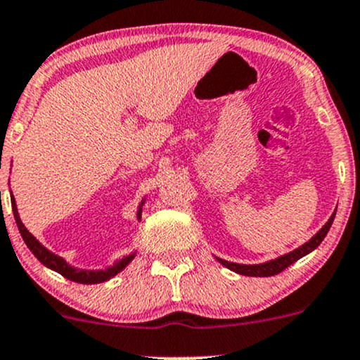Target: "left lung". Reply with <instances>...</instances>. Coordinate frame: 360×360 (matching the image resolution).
<instances>
[{"label":"left lung","instance_id":"1","mask_svg":"<svg viewBox=\"0 0 360 360\" xmlns=\"http://www.w3.org/2000/svg\"><path fill=\"white\" fill-rule=\"evenodd\" d=\"M333 218H335V213L330 216V219H328V221L323 224L322 229H320L317 235L311 238V240L307 241L305 245H302L300 248L290 251V253L283 255V257H280V258L271 259V262L259 263V265H240V263H231V262H226V259H221V258H218V262L223 263V265L229 268V270L235 271V274L246 275V276H274V275H278L280 271H283L285 268H288L290 265H292V263H295L297 259H300L302 257H305V255H309L310 251H314L320 243H322V240L327 236L328 229H330V226H332Z\"/></svg>","mask_w":360,"mask_h":360}]
</instances>
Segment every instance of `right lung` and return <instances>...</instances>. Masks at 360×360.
Returning <instances> with one entry per match:
<instances>
[{
  "label": "right lung",
  "mask_w": 360,
  "mask_h": 360,
  "mask_svg": "<svg viewBox=\"0 0 360 360\" xmlns=\"http://www.w3.org/2000/svg\"><path fill=\"white\" fill-rule=\"evenodd\" d=\"M11 206H13V214H15V221H16V226L20 229V235L23 238V241L27 243V246L30 248V251L37 257L40 262L43 263L45 266L51 268V270L58 271L60 275L65 276V278L72 280V281H77V283H102V281H107L110 280L112 276H115L119 271H122L125 266L131 263V259L136 257V253L129 255V257H125L120 259V262H117L114 266H109L105 268V270H77V268H73L68 265L67 262H65L63 258L56 257L55 253H51L43 246L40 241H37V238H34L32 233L28 231L27 228L23 226V223H21L20 219V214H18V210H16V205H15V198L11 199ZM139 218H141V211L137 213Z\"/></svg>",
  "instance_id": "1"
}]
</instances>
